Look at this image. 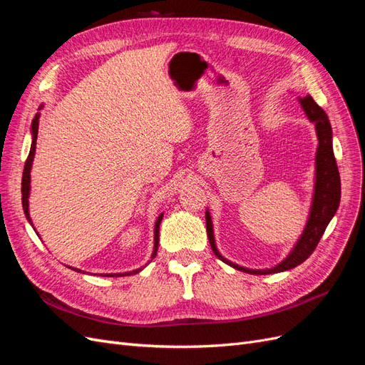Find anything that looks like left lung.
I'll return each instance as SVG.
<instances>
[{
    "label": "left lung",
    "mask_w": 365,
    "mask_h": 365,
    "mask_svg": "<svg viewBox=\"0 0 365 365\" xmlns=\"http://www.w3.org/2000/svg\"><path fill=\"white\" fill-rule=\"evenodd\" d=\"M304 114L307 118L315 125L317 137H318V148H317V157H315V185H314V196H312V205L306 227L300 239L297 240L292 251L283 259L279 264L269 269H250L239 267V264L227 260L222 254H220L215 244V235H213V222L210 212H205V225H207V236L212 245L213 252L216 257L222 260L224 263L230 264L242 272L247 274H275L292 269L298 264L303 263L314 250L317 248L319 239L324 235V230L329 225L330 219L334 217L336 210L339 207L341 200V180L338 165L334 155V146H332V126L327 118V114L319 108L311 96L298 98Z\"/></svg>",
    "instance_id": "left-lung-1"
}]
</instances>
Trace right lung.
Segmentation results:
<instances>
[{
  "label": "right lung",
  "mask_w": 365,
  "mask_h": 365,
  "mask_svg": "<svg viewBox=\"0 0 365 365\" xmlns=\"http://www.w3.org/2000/svg\"><path fill=\"white\" fill-rule=\"evenodd\" d=\"M42 108V105L39 106V109ZM39 113L35 115V118H33L31 121V148H30V153L27 157V161H26V165H24V172H23V182H21V193H23V208H24V215L27 217L29 222L31 224V217H30V213H29V195H30V170H31V164H33V158H35V150H36V138H38V126H39ZM163 216L164 213H161L155 222V228H153V252L150 259H153L157 256V251H158V242H160V224L163 220ZM33 227V224H31ZM35 228V227H33ZM36 231V230H35ZM38 235V233H36ZM71 268V267H70ZM77 272H82L81 269H76V268H71ZM143 268H138V269H134V271H129V272H117V274H103V277H125V275H132V274H137L140 272Z\"/></svg>",
  "instance_id": "right-lung-1"
}]
</instances>
